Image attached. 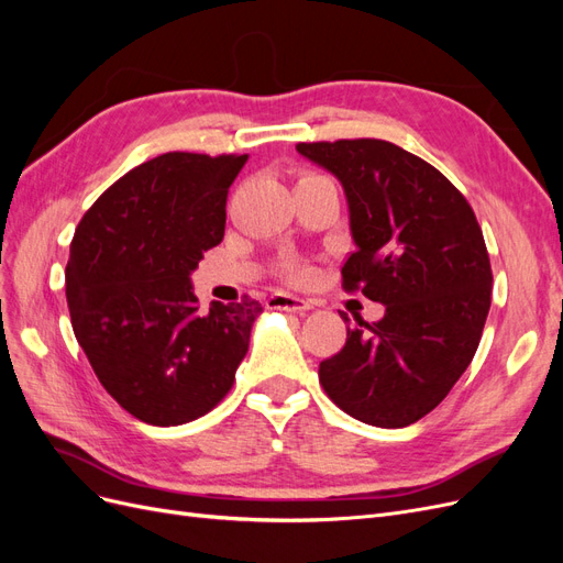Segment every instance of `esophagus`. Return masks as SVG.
<instances>
[{"label": "esophagus", "mask_w": 563, "mask_h": 563, "mask_svg": "<svg viewBox=\"0 0 563 563\" xmlns=\"http://www.w3.org/2000/svg\"><path fill=\"white\" fill-rule=\"evenodd\" d=\"M267 308L269 310H286V312H308L312 308V302L305 298L288 296V294H275L267 298Z\"/></svg>", "instance_id": "34e87169"}]
</instances>
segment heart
<instances>
[{
	"label": "heart",
	"instance_id": "obj_1",
	"mask_svg": "<svg viewBox=\"0 0 563 563\" xmlns=\"http://www.w3.org/2000/svg\"><path fill=\"white\" fill-rule=\"evenodd\" d=\"M305 178H321V176H314V174H310V176H305ZM302 178V180H305ZM284 275L291 279V282H305L310 277V269L305 267L302 263H288L286 267H284Z\"/></svg>",
	"mask_w": 563,
	"mask_h": 563
}]
</instances>
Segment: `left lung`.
<instances>
[{
	"mask_svg": "<svg viewBox=\"0 0 563 563\" xmlns=\"http://www.w3.org/2000/svg\"><path fill=\"white\" fill-rule=\"evenodd\" d=\"M296 150L345 190L356 249L343 288L385 305L380 321L356 317L345 347L319 364V383L347 416L406 428L444 401L479 347L493 286L482 228L444 174L395 143Z\"/></svg>",
	"mask_w": 563,
	"mask_h": 563,
	"instance_id": "1",
	"label": "left lung"
}]
</instances>
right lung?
I'll list each match as a JSON object with an SVG mask.
<instances>
[{"instance_id": "right-lung-1", "label": "right lung", "mask_w": 563, "mask_h": 563, "mask_svg": "<svg viewBox=\"0 0 563 563\" xmlns=\"http://www.w3.org/2000/svg\"><path fill=\"white\" fill-rule=\"evenodd\" d=\"M249 155L166 152L84 213L65 267L77 343L108 395L147 424L209 413L249 352L261 302L201 312L190 275L223 242L228 190Z\"/></svg>"}]
</instances>
